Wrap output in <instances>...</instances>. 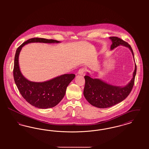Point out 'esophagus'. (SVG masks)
<instances>
[{"label":"esophagus","mask_w":149,"mask_h":149,"mask_svg":"<svg viewBox=\"0 0 149 149\" xmlns=\"http://www.w3.org/2000/svg\"><path fill=\"white\" fill-rule=\"evenodd\" d=\"M84 72H85V69L84 68H81L79 70V71L78 72V74L79 75H84Z\"/></svg>","instance_id":"34e87169"}]
</instances>
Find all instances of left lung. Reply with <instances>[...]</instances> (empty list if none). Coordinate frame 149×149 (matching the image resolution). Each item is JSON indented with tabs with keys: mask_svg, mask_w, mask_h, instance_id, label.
I'll return each mask as SVG.
<instances>
[{
	"mask_svg": "<svg viewBox=\"0 0 149 149\" xmlns=\"http://www.w3.org/2000/svg\"><path fill=\"white\" fill-rule=\"evenodd\" d=\"M112 41L111 50L122 45L128 48L134 57V55L131 46L117 37H110ZM136 74V65L133 76L129 83L125 86H116L108 84L99 78H93L89 73L84 77L85 80L84 96L87 101L93 106L106 108L114 106L127 97L134 85Z\"/></svg>",
	"mask_w": 149,
	"mask_h": 149,
	"instance_id": "left-lung-1",
	"label": "left lung"
}]
</instances>
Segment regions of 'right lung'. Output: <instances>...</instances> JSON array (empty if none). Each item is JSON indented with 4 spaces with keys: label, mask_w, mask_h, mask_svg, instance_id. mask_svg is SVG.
Instances as JSON below:
<instances>
[{
    "label": "right lung",
    "mask_w": 149,
    "mask_h": 149,
    "mask_svg": "<svg viewBox=\"0 0 149 149\" xmlns=\"http://www.w3.org/2000/svg\"><path fill=\"white\" fill-rule=\"evenodd\" d=\"M58 43L60 41L42 38L29 39L16 50L14 57V81L22 96L33 106L47 109L56 106L64 98L66 88L75 77L74 74H65L43 82L32 81L22 74L19 65V56L22 47L30 43Z\"/></svg>",
    "instance_id": "1"
}]
</instances>
